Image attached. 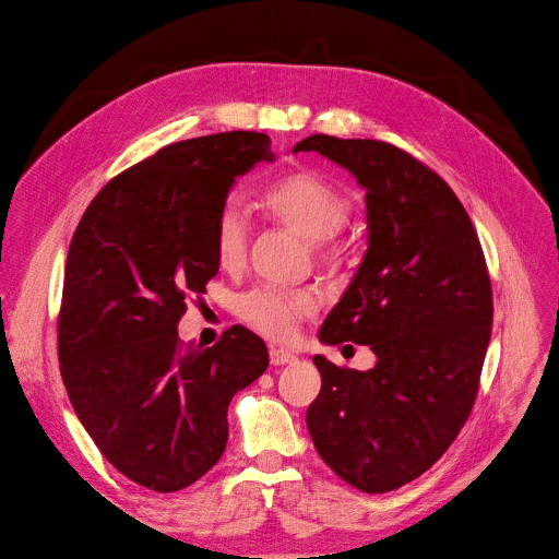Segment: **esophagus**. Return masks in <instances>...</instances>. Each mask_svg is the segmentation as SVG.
Wrapping results in <instances>:
<instances>
[{
    "mask_svg": "<svg viewBox=\"0 0 559 559\" xmlns=\"http://www.w3.org/2000/svg\"><path fill=\"white\" fill-rule=\"evenodd\" d=\"M270 362H272V365H292V362H296V356L289 354V352H285V349L272 347V349H270Z\"/></svg>",
    "mask_w": 559,
    "mask_h": 559,
    "instance_id": "34e87169",
    "label": "esophagus"
}]
</instances>
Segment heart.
<instances>
[{
	"label": "heart",
	"instance_id": "b5f03b06",
	"mask_svg": "<svg viewBox=\"0 0 559 559\" xmlns=\"http://www.w3.org/2000/svg\"><path fill=\"white\" fill-rule=\"evenodd\" d=\"M265 210L298 236L313 241V254L330 259L338 252L332 234L343 225L349 203L341 190L313 173H296L274 183L263 194ZM250 225L238 199H227L214 225L216 257L231 267L246 259ZM316 300L307 292L257 287L238 298V313L261 334L287 341L296 334L300 318L313 313Z\"/></svg>",
	"mask_w": 559,
	"mask_h": 559
}]
</instances>
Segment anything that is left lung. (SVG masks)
<instances>
[{
  "label": "left lung",
  "mask_w": 559,
  "mask_h": 559,
  "mask_svg": "<svg viewBox=\"0 0 559 559\" xmlns=\"http://www.w3.org/2000/svg\"><path fill=\"white\" fill-rule=\"evenodd\" d=\"M294 152L365 190L367 250L318 341L376 354L367 371L313 356L323 384L307 429L345 483L386 493L431 468L471 414L493 323L485 254L453 190L401 147L311 134Z\"/></svg>",
  "instance_id": "1"
}]
</instances>
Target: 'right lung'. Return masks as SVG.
<instances>
[{
  "mask_svg": "<svg viewBox=\"0 0 559 559\" xmlns=\"http://www.w3.org/2000/svg\"><path fill=\"white\" fill-rule=\"evenodd\" d=\"M259 132L166 145L115 177L76 225L59 311L61 378L76 418L132 483L173 493L223 455L227 407L270 365L234 325L212 347L179 341L186 296L218 272L214 225L236 179L274 162Z\"/></svg>",
  "mask_w": 559,
  "mask_h": 559,
  "instance_id": "right-lung-1",
  "label": "right lung"
}]
</instances>
